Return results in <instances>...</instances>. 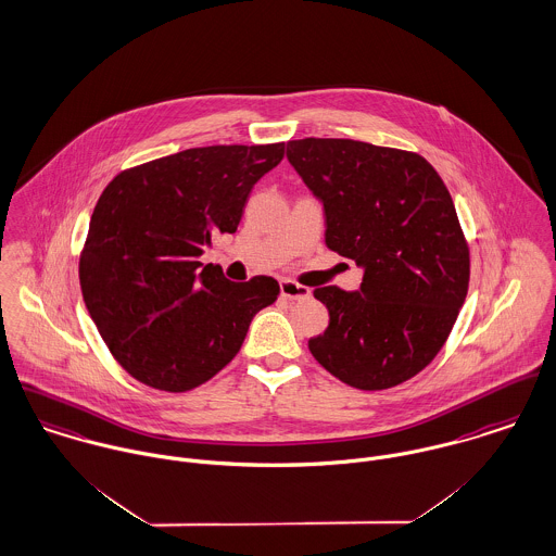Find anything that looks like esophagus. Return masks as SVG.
<instances>
[{"instance_id": "34e87169", "label": "esophagus", "mask_w": 556, "mask_h": 556, "mask_svg": "<svg viewBox=\"0 0 556 556\" xmlns=\"http://www.w3.org/2000/svg\"><path fill=\"white\" fill-rule=\"evenodd\" d=\"M280 295L289 302H300V300H307L309 298V289L302 287L293 280H282L280 282Z\"/></svg>"}]
</instances>
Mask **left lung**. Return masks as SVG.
<instances>
[{"instance_id":"obj_1","label":"left lung","mask_w":556,"mask_h":556,"mask_svg":"<svg viewBox=\"0 0 556 556\" xmlns=\"http://www.w3.org/2000/svg\"><path fill=\"white\" fill-rule=\"evenodd\" d=\"M287 156L323 200L325 244L365 267L356 293L314 291L329 327L307 349L354 389L397 387L442 351L467 295L469 247L453 198L418 152L303 138Z\"/></svg>"}]
</instances>
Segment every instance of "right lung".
<instances>
[{
  "instance_id": "1",
  "label": "right lung",
  "mask_w": 556,
  "mask_h": 556,
  "mask_svg": "<svg viewBox=\"0 0 556 556\" xmlns=\"http://www.w3.org/2000/svg\"><path fill=\"white\" fill-rule=\"evenodd\" d=\"M276 144H218L118 172L96 203L80 251L83 298L101 340L138 382L187 393L240 353L254 314L276 302L269 276L231 282L198 256L236 233Z\"/></svg>"
}]
</instances>
